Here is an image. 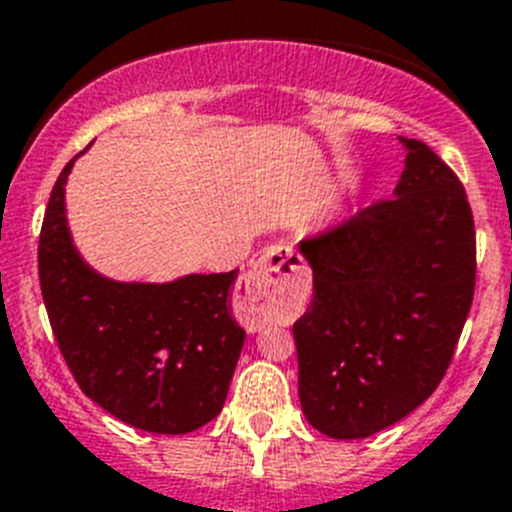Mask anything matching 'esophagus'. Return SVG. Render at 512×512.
Here are the masks:
<instances>
[{
  "mask_svg": "<svg viewBox=\"0 0 512 512\" xmlns=\"http://www.w3.org/2000/svg\"><path fill=\"white\" fill-rule=\"evenodd\" d=\"M305 285V262L290 247H272L240 285V313L260 326L272 313V305L293 303Z\"/></svg>",
  "mask_w": 512,
  "mask_h": 512,
  "instance_id": "obj_1",
  "label": "esophagus"
}]
</instances>
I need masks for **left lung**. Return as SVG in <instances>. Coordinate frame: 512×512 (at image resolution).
<instances>
[{"mask_svg":"<svg viewBox=\"0 0 512 512\" xmlns=\"http://www.w3.org/2000/svg\"><path fill=\"white\" fill-rule=\"evenodd\" d=\"M407 148L394 199L300 242L313 300L293 326L305 419L364 439L412 414L450 366L475 295V222L455 171Z\"/></svg>","mask_w":512,"mask_h":512,"instance_id":"left-lung-1","label":"left lung"}]
</instances>
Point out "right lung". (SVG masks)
Masks as SVG:
<instances>
[{"label":"right lung","instance_id":"right-lung-1","mask_svg":"<svg viewBox=\"0 0 512 512\" xmlns=\"http://www.w3.org/2000/svg\"><path fill=\"white\" fill-rule=\"evenodd\" d=\"M78 159V156H75ZM40 232V288L65 364L85 396L143 432L186 434L224 407L245 331L232 318L237 270L171 283H116L75 250L65 184Z\"/></svg>","mask_w":512,"mask_h":512}]
</instances>
